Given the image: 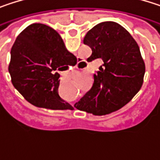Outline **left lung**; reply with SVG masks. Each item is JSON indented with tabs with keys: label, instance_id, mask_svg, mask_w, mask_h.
<instances>
[{
	"label": "left lung",
	"instance_id": "8db88e82",
	"mask_svg": "<svg viewBox=\"0 0 160 160\" xmlns=\"http://www.w3.org/2000/svg\"><path fill=\"white\" fill-rule=\"evenodd\" d=\"M83 42L92 51L90 61L100 58L104 64L93 75L91 90L74 107L99 116L121 108L144 82L145 66L137 42L122 26L112 21L94 26Z\"/></svg>",
	"mask_w": 160,
	"mask_h": 160
}]
</instances>
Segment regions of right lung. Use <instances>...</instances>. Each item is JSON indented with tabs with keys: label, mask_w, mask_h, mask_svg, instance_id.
<instances>
[{
	"label": "right lung",
	"mask_w": 160,
	"mask_h": 160,
	"mask_svg": "<svg viewBox=\"0 0 160 160\" xmlns=\"http://www.w3.org/2000/svg\"><path fill=\"white\" fill-rule=\"evenodd\" d=\"M76 61L57 31L35 23L17 36L8 69L13 85L30 104L50 109H73L58 94V71L75 66Z\"/></svg>",
	"instance_id": "1"
}]
</instances>
